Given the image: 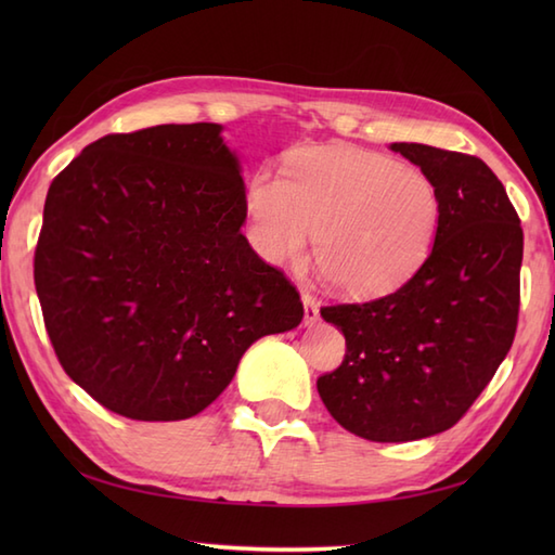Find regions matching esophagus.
Returning <instances> with one entry per match:
<instances>
[{"label":"esophagus","instance_id":"obj_1","mask_svg":"<svg viewBox=\"0 0 555 555\" xmlns=\"http://www.w3.org/2000/svg\"><path fill=\"white\" fill-rule=\"evenodd\" d=\"M302 308H305V326H314L320 322V302H317L310 293L302 296Z\"/></svg>","mask_w":555,"mask_h":555}]
</instances>
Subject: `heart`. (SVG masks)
I'll return each instance as SVG.
<instances>
[{
	"mask_svg": "<svg viewBox=\"0 0 555 555\" xmlns=\"http://www.w3.org/2000/svg\"><path fill=\"white\" fill-rule=\"evenodd\" d=\"M247 243L262 262L305 257L340 296L382 298L429 257L441 227V195L410 164L348 145L291 152L284 176L257 171L245 188Z\"/></svg>",
	"mask_w": 555,
	"mask_h": 555,
	"instance_id": "b5f03b06",
	"label": "heart"
}]
</instances>
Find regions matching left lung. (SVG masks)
Segmentation results:
<instances>
[{
  "instance_id": "1",
  "label": "left lung",
  "mask_w": 555,
  "mask_h": 555,
  "mask_svg": "<svg viewBox=\"0 0 555 555\" xmlns=\"http://www.w3.org/2000/svg\"><path fill=\"white\" fill-rule=\"evenodd\" d=\"M439 188L441 227L408 284L362 305L324 308L346 358L317 379L332 417L367 441L451 429L508 356L520 310L522 229L485 162L391 143Z\"/></svg>"
}]
</instances>
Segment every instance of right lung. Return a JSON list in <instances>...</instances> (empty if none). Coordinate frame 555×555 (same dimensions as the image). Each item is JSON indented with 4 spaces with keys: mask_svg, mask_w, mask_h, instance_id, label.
I'll return each mask as SVG.
<instances>
[{
    "mask_svg": "<svg viewBox=\"0 0 555 555\" xmlns=\"http://www.w3.org/2000/svg\"><path fill=\"white\" fill-rule=\"evenodd\" d=\"M221 124L104 135L44 199L35 288L66 374L116 415L176 422L231 384L302 302L241 233V159Z\"/></svg>",
    "mask_w": 555,
    "mask_h": 555,
    "instance_id": "right-lung-1",
    "label": "right lung"
}]
</instances>
